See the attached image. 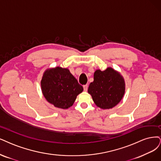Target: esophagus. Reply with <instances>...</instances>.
I'll use <instances>...</instances> for the list:
<instances>
[{"label":"esophagus","mask_w":161,"mask_h":161,"mask_svg":"<svg viewBox=\"0 0 161 161\" xmlns=\"http://www.w3.org/2000/svg\"><path fill=\"white\" fill-rule=\"evenodd\" d=\"M83 87H84V90L85 92H87V88H88V86L86 84V85H84Z\"/></svg>","instance_id":"esophagus-1"}]
</instances>
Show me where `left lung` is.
I'll use <instances>...</instances> for the list:
<instances>
[{
    "label": "left lung",
    "mask_w": 161,
    "mask_h": 161,
    "mask_svg": "<svg viewBox=\"0 0 161 161\" xmlns=\"http://www.w3.org/2000/svg\"><path fill=\"white\" fill-rule=\"evenodd\" d=\"M93 81L88 87L94 103L102 109H111L120 102L125 93L123 77L111 68L95 71Z\"/></svg>",
    "instance_id": "left-lung-1"
}]
</instances>
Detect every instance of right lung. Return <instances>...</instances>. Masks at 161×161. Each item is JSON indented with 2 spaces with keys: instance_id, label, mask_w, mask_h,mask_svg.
I'll list each match as a JSON object with an SVG mask.
<instances>
[{
  "instance_id": "right-lung-1",
  "label": "right lung",
  "mask_w": 161,
  "mask_h": 161,
  "mask_svg": "<svg viewBox=\"0 0 161 161\" xmlns=\"http://www.w3.org/2000/svg\"><path fill=\"white\" fill-rule=\"evenodd\" d=\"M44 97L58 108L68 109L72 105L83 87L69 69L56 67L47 69L41 81Z\"/></svg>"
}]
</instances>
